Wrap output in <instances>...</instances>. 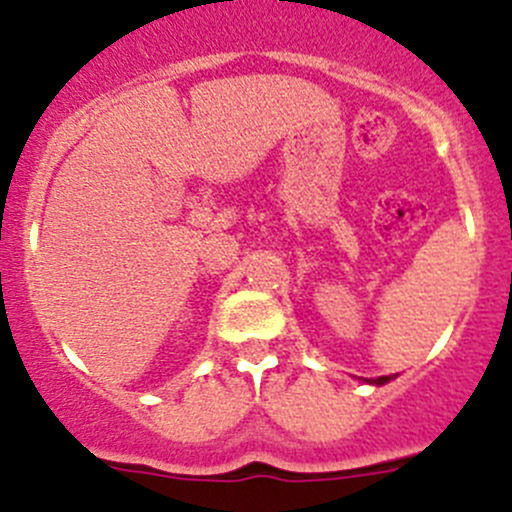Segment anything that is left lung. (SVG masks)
Wrapping results in <instances>:
<instances>
[{
	"label": "left lung",
	"mask_w": 512,
	"mask_h": 512,
	"mask_svg": "<svg viewBox=\"0 0 512 512\" xmlns=\"http://www.w3.org/2000/svg\"><path fill=\"white\" fill-rule=\"evenodd\" d=\"M389 379H394V374H387V377H377V379H364V382H367V384H377V387H379V384H387Z\"/></svg>",
	"instance_id": "1"
}]
</instances>
